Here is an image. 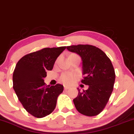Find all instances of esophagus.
<instances>
[{
	"label": "esophagus",
	"mask_w": 134,
	"mask_h": 134,
	"mask_svg": "<svg viewBox=\"0 0 134 134\" xmlns=\"http://www.w3.org/2000/svg\"><path fill=\"white\" fill-rule=\"evenodd\" d=\"M69 88H70V87H69V86H64V89H65V90H69Z\"/></svg>",
	"instance_id": "34e87169"
}]
</instances>
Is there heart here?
<instances>
[{"instance_id": "b5f03b06", "label": "heart", "mask_w": 134, "mask_h": 134, "mask_svg": "<svg viewBox=\"0 0 134 134\" xmlns=\"http://www.w3.org/2000/svg\"><path fill=\"white\" fill-rule=\"evenodd\" d=\"M73 55H76V54H71L70 56H73ZM77 77L76 75L73 73H70V72H65L63 73L60 77V82L64 83V84H70L73 82L74 79Z\"/></svg>"}]
</instances>
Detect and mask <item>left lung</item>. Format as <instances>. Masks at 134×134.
<instances>
[{
	"mask_svg": "<svg viewBox=\"0 0 134 134\" xmlns=\"http://www.w3.org/2000/svg\"><path fill=\"white\" fill-rule=\"evenodd\" d=\"M67 49L81 56L85 76L81 82L89 86L86 91L78 89V96L73 99L75 107L86 116L98 115L104 110L113 90L115 73L111 60L101 49L91 44L69 46Z\"/></svg>",
	"mask_w": 134,
	"mask_h": 134,
	"instance_id": "8db88e82",
	"label": "left lung"
}]
</instances>
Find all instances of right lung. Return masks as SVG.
I'll return each instance as SVG.
<instances>
[{"label":"right lung","mask_w":134,"mask_h":134,"mask_svg":"<svg viewBox=\"0 0 134 134\" xmlns=\"http://www.w3.org/2000/svg\"><path fill=\"white\" fill-rule=\"evenodd\" d=\"M65 48H44L24 55L17 63L13 76V88L24 108L35 117L43 118L52 113L58 96L64 91L60 84L47 86L43 78Z\"/></svg>","instance_id":"obj_1"}]
</instances>
